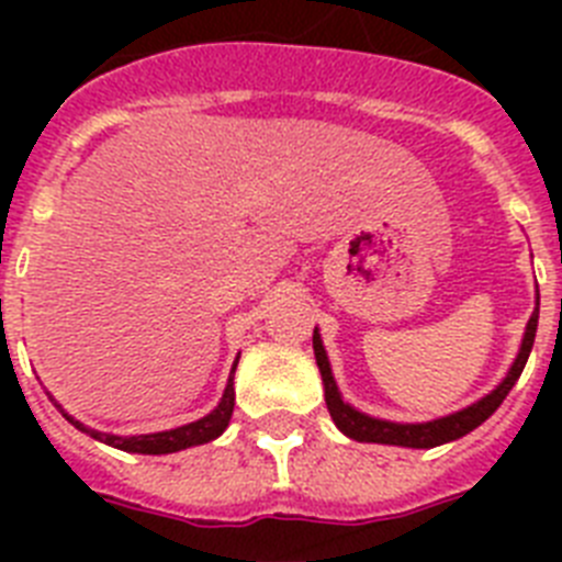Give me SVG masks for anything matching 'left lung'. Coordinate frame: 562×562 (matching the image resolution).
Listing matches in <instances>:
<instances>
[{
	"label": "left lung",
	"mask_w": 562,
	"mask_h": 562,
	"mask_svg": "<svg viewBox=\"0 0 562 562\" xmlns=\"http://www.w3.org/2000/svg\"><path fill=\"white\" fill-rule=\"evenodd\" d=\"M540 304V295H538ZM535 331H538V306H535L529 324H526L524 342H520L518 360L513 362V369L506 374V380L501 382L493 394H486L484 400H479L470 408L459 411V414L441 416V419L434 422H422V425H396V422L385 419H371V416L360 414L351 405H346L335 385V376H331L329 360H326L324 342H321V335H312V346H315V360L317 369H321V376H324V389H326V408H329L331 419H335L337 428L355 441H376V445H400V448H436V445H445V441L461 439L464 434L475 430L484 419L498 411L501 402L506 400V394L513 391V385L518 382L520 371H524L526 360H529V351L535 346Z\"/></svg>",
	"instance_id": "obj_1"
}]
</instances>
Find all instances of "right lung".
Segmentation results:
<instances>
[{
    "label": "right lung",
    "instance_id": "1",
    "mask_svg": "<svg viewBox=\"0 0 562 562\" xmlns=\"http://www.w3.org/2000/svg\"><path fill=\"white\" fill-rule=\"evenodd\" d=\"M238 362V360H236ZM236 371V366H233ZM233 374L231 382H227L225 396H222L220 408L213 411V414L202 416L200 422H191V425H182V428H173V430H162V434H148V436H109L101 434V430H92L87 425H81L78 419L67 416L72 425H76L81 434L92 436V439L103 441V445H112L117 450H126V453H146V456H162V453H177V450H186L193 448V445H205V441L216 439V436L225 434L227 422L233 416Z\"/></svg>",
    "mask_w": 562,
    "mask_h": 562
}]
</instances>
